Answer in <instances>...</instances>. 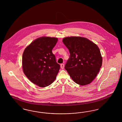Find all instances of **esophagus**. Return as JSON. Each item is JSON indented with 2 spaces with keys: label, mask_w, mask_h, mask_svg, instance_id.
<instances>
[{
  "label": "esophagus",
  "mask_w": 122,
  "mask_h": 122,
  "mask_svg": "<svg viewBox=\"0 0 122 122\" xmlns=\"http://www.w3.org/2000/svg\"><path fill=\"white\" fill-rule=\"evenodd\" d=\"M60 67H61V68H62V69H63L64 67V64H61L60 65Z\"/></svg>",
  "instance_id": "1"
}]
</instances>
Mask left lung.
<instances>
[{"instance_id":"8db88e82","label":"left lung","mask_w":122,"mask_h":122,"mask_svg":"<svg viewBox=\"0 0 122 122\" xmlns=\"http://www.w3.org/2000/svg\"><path fill=\"white\" fill-rule=\"evenodd\" d=\"M62 41L70 54L65 66L70 77L81 86L92 83L102 65V57L97 44L79 36L65 37Z\"/></svg>"}]
</instances>
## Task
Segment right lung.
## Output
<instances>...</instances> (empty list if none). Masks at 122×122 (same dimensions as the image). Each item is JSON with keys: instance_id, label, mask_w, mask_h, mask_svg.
Masks as SVG:
<instances>
[{"instance_id": "add662e5", "label": "right lung", "mask_w": 122, "mask_h": 122, "mask_svg": "<svg viewBox=\"0 0 122 122\" xmlns=\"http://www.w3.org/2000/svg\"><path fill=\"white\" fill-rule=\"evenodd\" d=\"M58 40L55 37H40L24 51L22 62L24 73L40 87H46L53 83L59 73L60 67L52 51Z\"/></svg>"}]
</instances>
